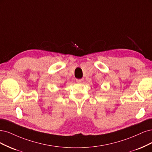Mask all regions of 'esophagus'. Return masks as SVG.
<instances>
[{"label": "esophagus", "instance_id": "obj_1", "mask_svg": "<svg viewBox=\"0 0 152 152\" xmlns=\"http://www.w3.org/2000/svg\"><path fill=\"white\" fill-rule=\"evenodd\" d=\"M82 81H83L82 79H76V82L78 83H82Z\"/></svg>", "mask_w": 152, "mask_h": 152}]
</instances>
